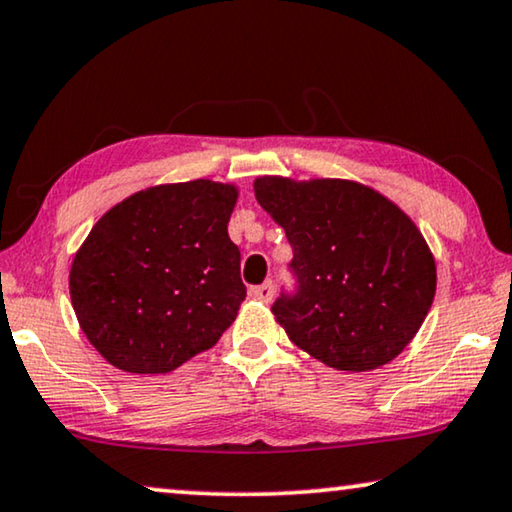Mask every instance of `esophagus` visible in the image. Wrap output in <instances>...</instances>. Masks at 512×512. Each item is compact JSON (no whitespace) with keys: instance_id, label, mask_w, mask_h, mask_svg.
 Listing matches in <instances>:
<instances>
[{"instance_id":"34e87169","label":"esophagus","mask_w":512,"mask_h":512,"mask_svg":"<svg viewBox=\"0 0 512 512\" xmlns=\"http://www.w3.org/2000/svg\"><path fill=\"white\" fill-rule=\"evenodd\" d=\"M249 293H251V298H254V300H258V302H265V305H268V302L272 300V293H274V288H272L270 281H265V284L251 288Z\"/></svg>"}]
</instances>
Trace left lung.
<instances>
[{"mask_svg":"<svg viewBox=\"0 0 512 512\" xmlns=\"http://www.w3.org/2000/svg\"><path fill=\"white\" fill-rule=\"evenodd\" d=\"M286 231L298 293L272 314L291 342L339 372H372L416 337L436 293V263L402 207L355 180H254Z\"/></svg>","mask_w":512,"mask_h":512,"instance_id":"obj_1","label":"left lung"}]
</instances>
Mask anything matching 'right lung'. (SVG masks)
<instances>
[{"label": "right lung", "instance_id": "add662e5", "mask_svg": "<svg viewBox=\"0 0 512 512\" xmlns=\"http://www.w3.org/2000/svg\"><path fill=\"white\" fill-rule=\"evenodd\" d=\"M235 184H157L110 207L80 244L69 293L110 365L168 374L219 342L247 295L228 238Z\"/></svg>", "mask_w": 512, "mask_h": 512}]
</instances>
